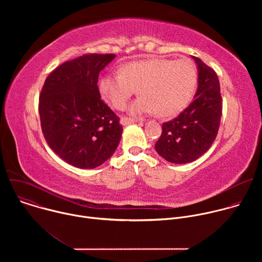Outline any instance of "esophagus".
Returning <instances> with one entry per match:
<instances>
[{
    "instance_id": "obj_1",
    "label": "esophagus",
    "mask_w": 262,
    "mask_h": 262,
    "mask_svg": "<svg viewBox=\"0 0 262 262\" xmlns=\"http://www.w3.org/2000/svg\"><path fill=\"white\" fill-rule=\"evenodd\" d=\"M120 122L122 125H128L130 123H135V122H138L137 119H134V118H128V117H122L120 119Z\"/></svg>"
}]
</instances>
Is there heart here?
<instances>
[{"mask_svg": "<svg viewBox=\"0 0 262 262\" xmlns=\"http://www.w3.org/2000/svg\"><path fill=\"white\" fill-rule=\"evenodd\" d=\"M197 82V68L191 60L149 59L127 63L120 73L105 74L98 83V91L112 107L121 111L138 89L140 96L128 108L130 115L158 112L162 117H173L188 106Z\"/></svg>", "mask_w": 262, "mask_h": 262, "instance_id": "b5f03b06", "label": "heart"}]
</instances>
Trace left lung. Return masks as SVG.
<instances>
[{"instance_id":"8db88e82","label":"left lung","mask_w":262,"mask_h":262,"mask_svg":"<svg viewBox=\"0 0 262 262\" xmlns=\"http://www.w3.org/2000/svg\"><path fill=\"white\" fill-rule=\"evenodd\" d=\"M197 64L198 88L193 102L171 121L163 123L157 152L167 162L188 164L204 155L213 143L222 116V96L216 73L201 59Z\"/></svg>"}]
</instances>
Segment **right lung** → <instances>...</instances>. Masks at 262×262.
I'll return each instance as SVG.
<instances>
[{
    "label": "right lung",
    "mask_w": 262,
    "mask_h": 262,
    "mask_svg": "<svg viewBox=\"0 0 262 262\" xmlns=\"http://www.w3.org/2000/svg\"><path fill=\"white\" fill-rule=\"evenodd\" d=\"M114 54H88L64 62L47 78L39 97L43 136L63 161L81 169L102 165L120 142L119 117L100 98L99 72Z\"/></svg>",
    "instance_id": "obj_1"
}]
</instances>
